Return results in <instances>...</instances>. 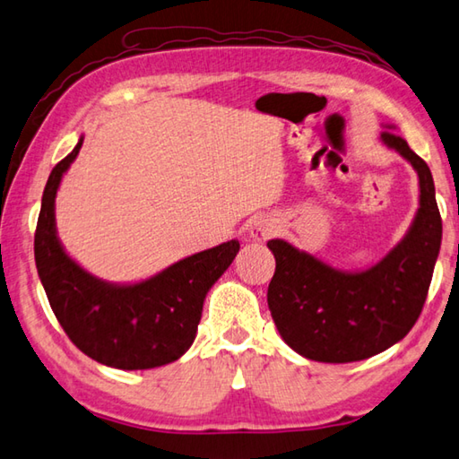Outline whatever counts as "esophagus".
Segmentation results:
<instances>
[{
  "mask_svg": "<svg viewBox=\"0 0 459 459\" xmlns=\"http://www.w3.org/2000/svg\"><path fill=\"white\" fill-rule=\"evenodd\" d=\"M275 230H278V223H275V220L267 218V215H255V218L249 221V238L254 241L270 239Z\"/></svg>",
  "mask_w": 459,
  "mask_h": 459,
  "instance_id": "1",
  "label": "esophagus"
}]
</instances>
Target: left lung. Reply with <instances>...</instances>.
<instances>
[{"label": "left lung", "instance_id": "8db88e82", "mask_svg": "<svg viewBox=\"0 0 459 459\" xmlns=\"http://www.w3.org/2000/svg\"><path fill=\"white\" fill-rule=\"evenodd\" d=\"M379 142L416 169L420 207L405 236L377 264L337 270L290 241H267L275 257L267 306L283 342L307 359L348 364L385 351L408 335L428 296L442 246L434 178L400 135L384 132Z\"/></svg>", "mask_w": 459, "mask_h": 459}]
</instances>
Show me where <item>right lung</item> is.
Wrapping results in <instances>:
<instances>
[{"mask_svg":"<svg viewBox=\"0 0 459 459\" xmlns=\"http://www.w3.org/2000/svg\"><path fill=\"white\" fill-rule=\"evenodd\" d=\"M51 169L38 218L36 265L57 322L85 356L117 369H152L179 359L194 343L207 291L239 252L231 239L187 255L148 280L114 283L69 257L56 228V195L82 150Z\"/></svg>","mask_w":459,"mask_h":459,"instance_id":"1","label":"right lung"}]
</instances>
